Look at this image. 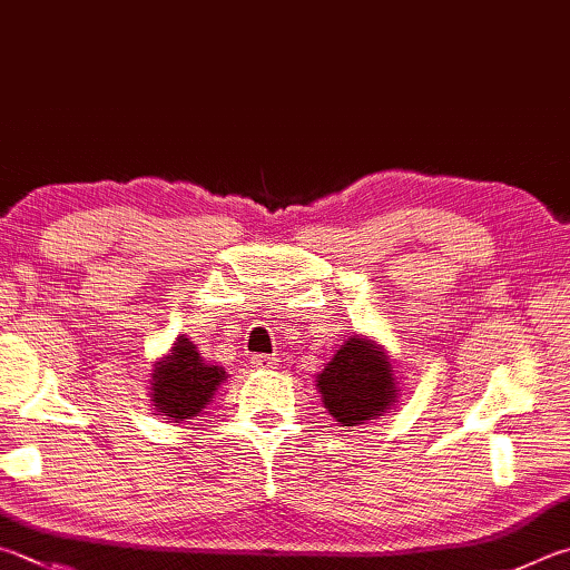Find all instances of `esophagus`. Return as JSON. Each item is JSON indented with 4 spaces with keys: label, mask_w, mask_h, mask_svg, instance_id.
Wrapping results in <instances>:
<instances>
[{
    "label": "esophagus",
    "mask_w": 570,
    "mask_h": 570,
    "mask_svg": "<svg viewBox=\"0 0 570 570\" xmlns=\"http://www.w3.org/2000/svg\"><path fill=\"white\" fill-rule=\"evenodd\" d=\"M252 364H254L256 368H274V366H276V356L256 354V356H252Z\"/></svg>",
    "instance_id": "34e87169"
}]
</instances>
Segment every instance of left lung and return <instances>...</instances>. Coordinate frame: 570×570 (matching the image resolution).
<instances>
[{
  "label": "left lung",
  "instance_id": "8db88e82",
  "mask_svg": "<svg viewBox=\"0 0 570 570\" xmlns=\"http://www.w3.org/2000/svg\"><path fill=\"white\" fill-rule=\"evenodd\" d=\"M316 386L326 411L341 426H361L379 419L396 403V379L381 344L364 336H351L336 348Z\"/></svg>",
  "mask_w": 570,
  "mask_h": 570
}]
</instances>
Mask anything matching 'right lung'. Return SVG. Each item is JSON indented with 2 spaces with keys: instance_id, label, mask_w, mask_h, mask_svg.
<instances>
[{
  "instance_id": "right-lung-1",
  "label": "right lung",
  "mask_w": 570,
  "mask_h": 570,
  "mask_svg": "<svg viewBox=\"0 0 570 570\" xmlns=\"http://www.w3.org/2000/svg\"><path fill=\"white\" fill-rule=\"evenodd\" d=\"M226 379L229 374L222 366L206 364L191 341L181 334L174 341L169 356L154 364L149 396L159 411L157 416L184 423L199 416Z\"/></svg>"
}]
</instances>
